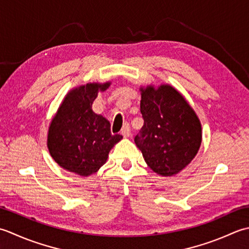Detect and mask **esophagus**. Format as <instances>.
I'll return each instance as SVG.
<instances>
[{
	"mask_svg": "<svg viewBox=\"0 0 249 249\" xmlns=\"http://www.w3.org/2000/svg\"><path fill=\"white\" fill-rule=\"evenodd\" d=\"M121 134L124 135V138H130L131 135V131H130V126L129 124H124L123 130H121Z\"/></svg>",
	"mask_w": 249,
	"mask_h": 249,
	"instance_id": "esophagus-1",
	"label": "esophagus"
}]
</instances>
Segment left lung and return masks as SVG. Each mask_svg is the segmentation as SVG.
Listing matches in <instances>:
<instances>
[{
    "mask_svg": "<svg viewBox=\"0 0 249 249\" xmlns=\"http://www.w3.org/2000/svg\"><path fill=\"white\" fill-rule=\"evenodd\" d=\"M144 119L134 142L155 173L178 174L194 160L202 143L201 121L178 90L169 84L140 87Z\"/></svg>",
    "mask_w": 249,
    "mask_h": 249,
    "instance_id": "obj_1",
    "label": "left lung"
}]
</instances>
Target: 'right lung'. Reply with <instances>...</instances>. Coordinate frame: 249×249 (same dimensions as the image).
Here are the masks:
<instances>
[{"instance_id": "obj_1", "label": "right lung", "mask_w": 249, "mask_h": 249, "mask_svg": "<svg viewBox=\"0 0 249 249\" xmlns=\"http://www.w3.org/2000/svg\"><path fill=\"white\" fill-rule=\"evenodd\" d=\"M88 83L70 90L50 121L47 148L65 171L82 177L95 174L107 161L111 148L123 140L110 133L109 121L92 110L98 93L110 86Z\"/></svg>"}]
</instances>
